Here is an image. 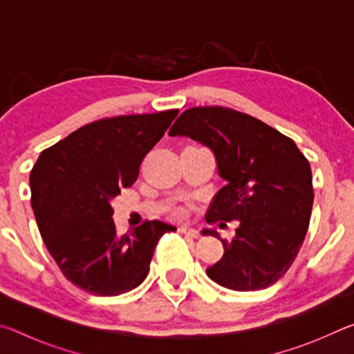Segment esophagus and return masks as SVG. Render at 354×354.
Instances as JSON below:
<instances>
[{"instance_id":"obj_1","label":"esophagus","mask_w":354,"mask_h":354,"mask_svg":"<svg viewBox=\"0 0 354 354\" xmlns=\"http://www.w3.org/2000/svg\"><path fill=\"white\" fill-rule=\"evenodd\" d=\"M178 231L181 232V234L187 236V237H192V239H198L200 237V232L196 231V230H194V227H189V226H181Z\"/></svg>"}]
</instances>
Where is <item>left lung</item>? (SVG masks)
I'll return each mask as SVG.
<instances>
[{
    "label": "left lung",
    "instance_id": "obj_1",
    "mask_svg": "<svg viewBox=\"0 0 354 354\" xmlns=\"http://www.w3.org/2000/svg\"><path fill=\"white\" fill-rule=\"evenodd\" d=\"M169 136H187L212 149L225 179L207 223L239 220L225 253L206 273L231 290H261L289 270L306 237L314 203L313 173L295 142L261 120L230 107L184 111ZM203 234L220 239L215 230Z\"/></svg>",
    "mask_w": 354,
    "mask_h": 354
}]
</instances>
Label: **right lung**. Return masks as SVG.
Segmentation results:
<instances>
[{
    "mask_svg": "<svg viewBox=\"0 0 354 354\" xmlns=\"http://www.w3.org/2000/svg\"><path fill=\"white\" fill-rule=\"evenodd\" d=\"M178 109L97 120L44 149L32 167L31 206L40 236L64 277L100 297L143 283L159 239L176 231L145 221L118 236L111 201L139 176L147 153Z\"/></svg>",
    "mask_w": 354,
    "mask_h": 354,
    "instance_id": "add662e5",
    "label": "right lung"
}]
</instances>
